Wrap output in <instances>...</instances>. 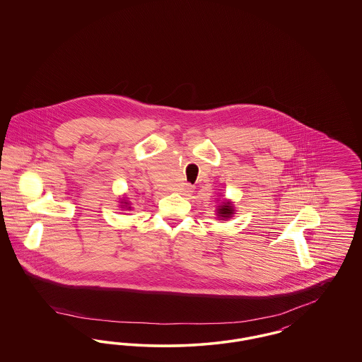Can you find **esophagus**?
<instances>
[{
	"label": "esophagus",
	"instance_id": "obj_1",
	"mask_svg": "<svg viewBox=\"0 0 362 362\" xmlns=\"http://www.w3.org/2000/svg\"><path fill=\"white\" fill-rule=\"evenodd\" d=\"M182 191H183L185 195H189V194H191V192L194 191V187H192L191 185H189V183H186V185L182 187Z\"/></svg>",
	"mask_w": 362,
	"mask_h": 362
}]
</instances>
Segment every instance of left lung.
<instances>
[{
    "mask_svg": "<svg viewBox=\"0 0 362 362\" xmlns=\"http://www.w3.org/2000/svg\"><path fill=\"white\" fill-rule=\"evenodd\" d=\"M232 213H233V206L229 202H224L223 206H220L218 209V216L221 218H229L232 216Z\"/></svg>",
    "mask_w": 362,
    "mask_h": 362,
    "instance_id": "1",
    "label": "left lung"
}]
</instances>
